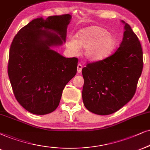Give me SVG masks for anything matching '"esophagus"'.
Wrapping results in <instances>:
<instances>
[{"instance_id":"34e87169","label":"esophagus","mask_w":150,"mask_h":150,"mask_svg":"<svg viewBox=\"0 0 150 150\" xmlns=\"http://www.w3.org/2000/svg\"><path fill=\"white\" fill-rule=\"evenodd\" d=\"M81 69H82V65L81 64H78V65H77V73H80Z\"/></svg>"}]
</instances>
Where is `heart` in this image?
I'll return each instance as SVG.
<instances>
[{"instance_id":"heart-1","label":"heart","mask_w":150,"mask_h":150,"mask_svg":"<svg viewBox=\"0 0 150 150\" xmlns=\"http://www.w3.org/2000/svg\"><path fill=\"white\" fill-rule=\"evenodd\" d=\"M116 44V39L105 28L90 27L80 30L76 39L67 40V45L73 52L79 48H86L84 55L87 59L98 62L104 59L111 54Z\"/></svg>"}]
</instances>
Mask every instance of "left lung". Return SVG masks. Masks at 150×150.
Segmentation results:
<instances>
[{"label": "left lung", "mask_w": 150, "mask_h": 150, "mask_svg": "<svg viewBox=\"0 0 150 150\" xmlns=\"http://www.w3.org/2000/svg\"><path fill=\"white\" fill-rule=\"evenodd\" d=\"M125 24L120 47L105 59L87 64L81 70L84 79L85 107L98 115H109L134 97L143 67V50L130 25Z\"/></svg>", "instance_id": "1"}]
</instances>
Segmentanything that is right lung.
<instances>
[{"instance_id": "obj_1", "label": "right lung", "mask_w": 150, "mask_h": 150, "mask_svg": "<svg viewBox=\"0 0 150 150\" xmlns=\"http://www.w3.org/2000/svg\"><path fill=\"white\" fill-rule=\"evenodd\" d=\"M71 16L37 18L22 28L9 49L8 75L18 103L29 112L54 111L62 91L76 75L78 59L66 58L50 47L66 42Z\"/></svg>"}]
</instances>
